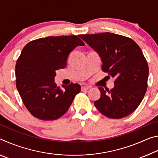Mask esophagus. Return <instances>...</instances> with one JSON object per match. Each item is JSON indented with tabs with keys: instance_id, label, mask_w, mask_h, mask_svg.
<instances>
[{
	"instance_id": "34e87169",
	"label": "esophagus",
	"mask_w": 158,
	"mask_h": 158,
	"mask_svg": "<svg viewBox=\"0 0 158 158\" xmlns=\"http://www.w3.org/2000/svg\"><path fill=\"white\" fill-rule=\"evenodd\" d=\"M90 86H89V85H83V86H81V90L82 91H84V90H89V89H90Z\"/></svg>"
}]
</instances>
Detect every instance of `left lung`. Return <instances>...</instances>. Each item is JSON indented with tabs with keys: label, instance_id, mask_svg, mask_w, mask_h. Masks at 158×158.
I'll use <instances>...</instances> for the list:
<instances>
[{
	"label": "left lung",
	"instance_id": "left-lung-1",
	"mask_svg": "<svg viewBox=\"0 0 158 158\" xmlns=\"http://www.w3.org/2000/svg\"><path fill=\"white\" fill-rule=\"evenodd\" d=\"M97 52L102 69L115 77L111 90L99 87L101 97L94 105L109 118H122L136 110L148 87V65L142 51L130 37L109 32L79 36Z\"/></svg>",
	"mask_w": 158,
	"mask_h": 158
}]
</instances>
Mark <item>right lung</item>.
<instances>
[{"mask_svg": "<svg viewBox=\"0 0 158 158\" xmlns=\"http://www.w3.org/2000/svg\"><path fill=\"white\" fill-rule=\"evenodd\" d=\"M85 44L77 35L47 37L23 47L15 66L16 85L23 104L34 117L43 121L59 118L68 110L78 84L58 87L56 70L65 68L72 51Z\"/></svg>", "mask_w": 158, "mask_h": 158, "instance_id": "add662e5", "label": "right lung"}]
</instances>
